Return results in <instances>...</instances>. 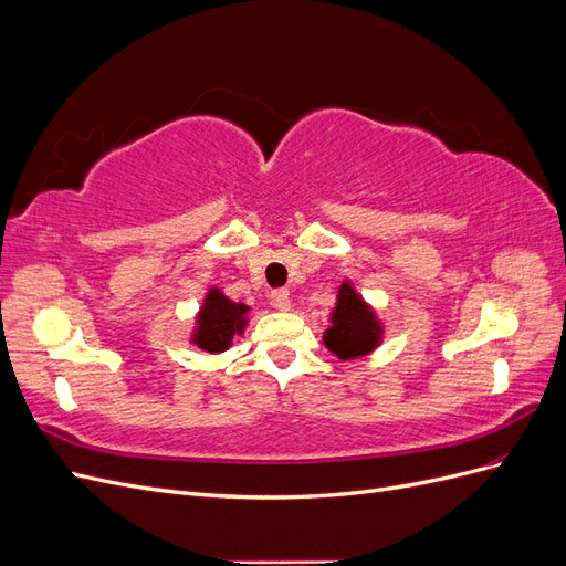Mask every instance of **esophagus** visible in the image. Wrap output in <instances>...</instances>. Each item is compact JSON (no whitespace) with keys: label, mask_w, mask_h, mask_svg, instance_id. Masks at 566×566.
Listing matches in <instances>:
<instances>
[{"label":"esophagus","mask_w":566,"mask_h":566,"mask_svg":"<svg viewBox=\"0 0 566 566\" xmlns=\"http://www.w3.org/2000/svg\"><path fill=\"white\" fill-rule=\"evenodd\" d=\"M269 300H271V306H273V310H279V312H287V310H290V293H287L285 287L271 290Z\"/></svg>","instance_id":"obj_1"}]
</instances>
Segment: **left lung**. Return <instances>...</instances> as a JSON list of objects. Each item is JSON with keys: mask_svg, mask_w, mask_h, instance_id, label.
<instances>
[{"mask_svg": "<svg viewBox=\"0 0 566 566\" xmlns=\"http://www.w3.org/2000/svg\"><path fill=\"white\" fill-rule=\"evenodd\" d=\"M333 325L323 335L325 347L339 358H356L373 352L380 342V323L349 283H342L337 306L331 314Z\"/></svg>", "mask_w": 566, "mask_h": 566, "instance_id": "1", "label": "left lung"}]
</instances>
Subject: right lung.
<instances>
[{
  "mask_svg": "<svg viewBox=\"0 0 566 566\" xmlns=\"http://www.w3.org/2000/svg\"><path fill=\"white\" fill-rule=\"evenodd\" d=\"M245 304H235L224 293L212 287L198 314V331L193 335V342L210 354L229 349L233 335H241L245 328Z\"/></svg>",
  "mask_w": 566,
  "mask_h": 566,
  "instance_id": "1",
  "label": "right lung"
}]
</instances>
